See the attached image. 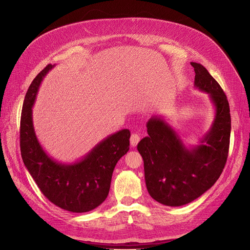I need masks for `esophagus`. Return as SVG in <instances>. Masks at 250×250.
Returning a JSON list of instances; mask_svg holds the SVG:
<instances>
[{
  "label": "esophagus",
  "mask_w": 250,
  "mask_h": 250,
  "mask_svg": "<svg viewBox=\"0 0 250 250\" xmlns=\"http://www.w3.org/2000/svg\"><path fill=\"white\" fill-rule=\"evenodd\" d=\"M141 140V137L139 134L137 133H134L131 135V138H130V143H131V146H136L138 145V143L140 142Z\"/></svg>",
  "instance_id": "esophagus-1"
}]
</instances>
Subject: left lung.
Returning a JSON list of instances; mask_svg holds the SVG:
<instances>
[{"label":"left lung","instance_id":"1","mask_svg":"<svg viewBox=\"0 0 250 250\" xmlns=\"http://www.w3.org/2000/svg\"><path fill=\"white\" fill-rule=\"evenodd\" d=\"M195 86L209 93L216 108L210 131L201 144L187 148L177 133L162 118L146 123L148 136L138 144L144 161L148 194L161 204L178 207L192 202L219 179L229 156V105L223 88L199 63L191 62Z\"/></svg>","mask_w":250,"mask_h":250}]
</instances>
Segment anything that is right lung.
<instances>
[{"label": "right lung", "mask_w": 250, "mask_h": 250, "mask_svg": "<svg viewBox=\"0 0 250 250\" xmlns=\"http://www.w3.org/2000/svg\"><path fill=\"white\" fill-rule=\"evenodd\" d=\"M46 66L32 81L24 97L20 144L23 164L50 202L69 212L85 213L101 205L108 195L117 162L129 151L130 131H118L99 144L80 162L63 165L50 158L40 146L32 123L31 108Z\"/></svg>", "instance_id": "add662e5"}]
</instances>
